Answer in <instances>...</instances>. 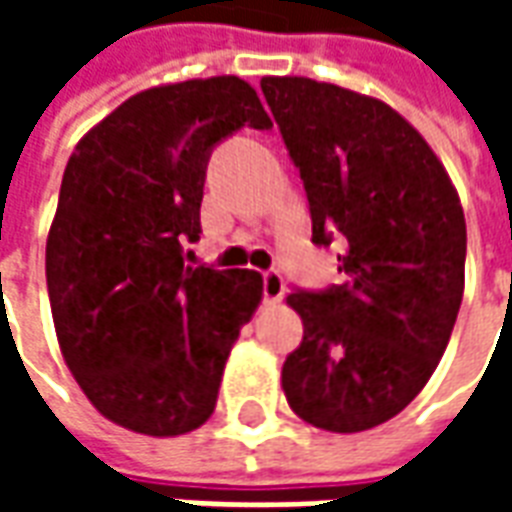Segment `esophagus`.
<instances>
[{
	"instance_id": "esophagus-1",
	"label": "esophagus",
	"mask_w": 512,
	"mask_h": 512,
	"mask_svg": "<svg viewBox=\"0 0 512 512\" xmlns=\"http://www.w3.org/2000/svg\"><path fill=\"white\" fill-rule=\"evenodd\" d=\"M263 296H266L268 304H277L285 296V279H282L279 271H266L263 274Z\"/></svg>"
}]
</instances>
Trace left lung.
<instances>
[{"mask_svg":"<svg viewBox=\"0 0 512 512\" xmlns=\"http://www.w3.org/2000/svg\"><path fill=\"white\" fill-rule=\"evenodd\" d=\"M310 200L312 241L345 238L348 282L290 293L304 340L282 365L293 414L370 430L422 392L463 299L466 219L417 128L373 95L307 76L260 79Z\"/></svg>","mask_w":512,"mask_h":512,"instance_id":"obj_1","label":"left lung"}]
</instances>
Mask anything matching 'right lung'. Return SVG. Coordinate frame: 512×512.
Instances as JSON below:
<instances>
[{"instance_id":"right-lung-1","label":"right lung","mask_w":512,"mask_h":512,"mask_svg":"<svg viewBox=\"0 0 512 512\" xmlns=\"http://www.w3.org/2000/svg\"><path fill=\"white\" fill-rule=\"evenodd\" d=\"M241 126L271 128L238 76L131 95L73 147L46 238L62 359L95 411L167 439L216 408L227 356L263 301L249 268H191L205 164Z\"/></svg>"}]
</instances>
